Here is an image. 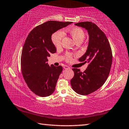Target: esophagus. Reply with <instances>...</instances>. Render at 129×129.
Returning <instances> with one entry per match:
<instances>
[{
    "instance_id": "34e87169",
    "label": "esophagus",
    "mask_w": 129,
    "mask_h": 129,
    "mask_svg": "<svg viewBox=\"0 0 129 129\" xmlns=\"http://www.w3.org/2000/svg\"><path fill=\"white\" fill-rule=\"evenodd\" d=\"M64 68L65 69H70V67L67 66V65H65V66H64Z\"/></svg>"
}]
</instances>
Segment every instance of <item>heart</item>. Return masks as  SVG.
<instances>
[{
  "label": "heart",
  "mask_w": 129,
  "mask_h": 129,
  "mask_svg": "<svg viewBox=\"0 0 129 129\" xmlns=\"http://www.w3.org/2000/svg\"><path fill=\"white\" fill-rule=\"evenodd\" d=\"M68 32L70 35L72 36L73 40H74L75 43L79 42H83V40L85 37V33L83 30L78 28V27H73L68 29ZM64 33L61 30H58L56 31L52 35L51 40L53 42L54 45L56 48H59L61 45V42L62 38H64ZM72 58V56L69 54H68L66 56V59L68 61H69Z\"/></svg>",
  "instance_id": "heart-1"
}]
</instances>
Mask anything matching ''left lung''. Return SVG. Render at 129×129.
I'll use <instances>...</instances> for the list:
<instances>
[{
    "mask_svg": "<svg viewBox=\"0 0 129 129\" xmlns=\"http://www.w3.org/2000/svg\"><path fill=\"white\" fill-rule=\"evenodd\" d=\"M75 25L85 29L88 33L87 50L79 60L89 64L83 73L78 69H73L74 76L70 84L76 93L87 95L105 83L110 72L113 55L108 38L95 24L85 21Z\"/></svg>",
    "mask_w": 129,
    "mask_h": 129,
    "instance_id": "obj_1",
    "label": "left lung"
}]
</instances>
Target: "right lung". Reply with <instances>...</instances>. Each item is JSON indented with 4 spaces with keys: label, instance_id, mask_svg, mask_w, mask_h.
Instances as JSON below:
<instances>
[{
    "label": "right lung",
    "instance_id": "obj_1",
    "mask_svg": "<svg viewBox=\"0 0 129 129\" xmlns=\"http://www.w3.org/2000/svg\"><path fill=\"white\" fill-rule=\"evenodd\" d=\"M72 22L48 21L35 27L30 32L24 43L21 56V69L29 88L42 97L48 96L55 89L61 66H49L47 61L50 53L56 49L51 35Z\"/></svg>",
    "mask_w": 129,
    "mask_h": 129
}]
</instances>
